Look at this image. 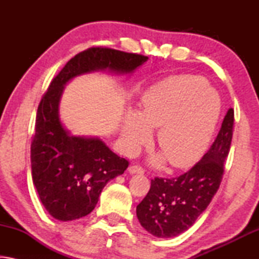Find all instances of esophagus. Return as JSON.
I'll list each match as a JSON object with an SVG mask.
<instances>
[{
    "instance_id": "obj_1",
    "label": "esophagus",
    "mask_w": 259,
    "mask_h": 259,
    "mask_svg": "<svg viewBox=\"0 0 259 259\" xmlns=\"http://www.w3.org/2000/svg\"><path fill=\"white\" fill-rule=\"evenodd\" d=\"M128 170H129L130 174H144V171H145L143 166H140V165H138V164L130 165Z\"/></svg>"
}]
</instances>
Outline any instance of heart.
I'll return each instance as SVG.
<instances>
[{
  "label": "heart",
  "instance_id": "heart-1",
  "mask_svg": "<svg viewBox=\"0 0 259 259\" xmlns=\"http://www.w3.org/2000/svg\"><path fill=\"white\" fill-rule=\"evenodd\" d=\"M221 100L204 77L181 75L151 87L140 112H130L123 125L128 151L135 153L159 129L157 145L169 163L183 169L202 155L219 115Z\"/></svg>",
  "mask_w": 259,
  "mask_h": 259
}]
</instances>
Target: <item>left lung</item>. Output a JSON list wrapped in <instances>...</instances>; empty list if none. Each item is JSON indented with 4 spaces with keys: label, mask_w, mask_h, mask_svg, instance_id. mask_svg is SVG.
Segmentation results:
<instances>
[{
    "label": "left lung",
    "mask_w": 259,
    "mask_h": 259,
    "mask_svg": "<svg viewBox=\"0 0 259 259\" xmlns=\"http://www.w3.org/2000/svg\"><path fill=\"white\" fill-rule=\"evenodd\" d=\"M233 128L234 109L229 108L216 139L198 163L181 176L152 179L136 210L144 229L157 238H172L194 224L221 185Z\"/></svg>",
    "instance_id": "1"
}]
</instances>
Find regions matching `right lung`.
Wrapping results in <instances>:
<instances>
[{"label": "right lung", "mask_w": 259, "mask_h": 259, "mask_svg": "<svg viewBox=\"0 0 259 259\" xmlns=\"http://www.w3.org/2000/svg\"><path fill=\"white\" fill-rule=\"evenodd\" d=\"M146 60V56L133 52L89 48L67 61L42 96L30 144L32 177L42 204L54 218L67 222L87 216L104 186L129 165L100 139L74 137L64 129L58 114L64 84L96 69L133 72Z\"/></svg>", "instance_id": "obj_1"}]
</instances>
